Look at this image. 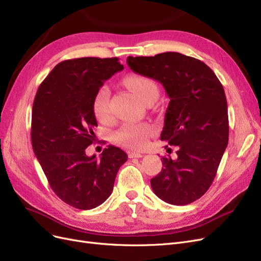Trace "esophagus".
<instances>
[{"mask_svg":"<svg viewBox=\"0 0 261 261\" xmlns=\"http://www.w3.org/2000/svg\"><path fill=\"white\" fill-rule=\"evenodd\" d=\"M143 153H139V152H128V158L133 159V158H143Z\"/></svg>","mask_w":261,"mask_h":261,"instance_id":"1","label":"esophagus"}]
</instances>
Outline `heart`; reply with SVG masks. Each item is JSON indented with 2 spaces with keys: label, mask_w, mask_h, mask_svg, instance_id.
Returning a JSON list of instances; mask_svg holds the SVG:
<instances>
[{
  "label": "heart",
  "mask_w": 261,
  "mask_h": 261,
  "mask_svg": "<svg viewBox=\"0 0 261 261\" xmlns=\"http://www.w3.org/2000/svg\"><path fill=\"white\" fill-rule=\"evenodd\" d=\"M125 84L136 93V96L143 102H146L151 97H158V93H159L155 83L145 76L130 75L125 78ZM92 108L93 113L99 121H109L110 116H111V109H110V90L107 86H101L97 90L93 98ZM151 133V127L147 124L128 123L124 124L115 133L114 139L117 144L122 146L139 149L147 143Z\"/></svg>",
  "instance_id": "1"
}]
</instances>
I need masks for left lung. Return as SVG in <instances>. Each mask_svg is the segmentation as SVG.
Listing matches in <instances>:
<instances>
[{"mask_svg": "<svg viewBox=\"0 0 261 261\" xmlns=\"http://www.w3.org/2000/svg\"><path fill=\"white\" fill-rule=\"evenodd\" d=\"M127 64L160 82L170 98L161 140L175 147L176 155L162 156L161 172L150 180L153 192L176 206L194 202L211 186L228 143L223 86L207 64L177 52L128 57Z\"/></svg>", "mask_w": 261, "mask_h": 261, "instance_id": "left-lung-1", "label": "left lung"}]
</instances>
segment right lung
Masks as SVG:
<instances>
[{
    "instance_id": "add662e5",
    "label": "right lung",
    "mask_w": 261,
    "mask_h": 261,
    "mask_svg": "<svg viewBox=\"0 0 261 261\" xmlns=\"http://www.w3.org/2000/svg\"><path fill=\"white\" fill-rule=\"evenodd\" d=\"M124 67L117 58L63 61L39 86L31 114V145L52 191L74 208L93 209L113 191L118 169L127 160L112 145L88 156L98 125L93 98L105 81Z\"/></svg>"
}]
</instances>
